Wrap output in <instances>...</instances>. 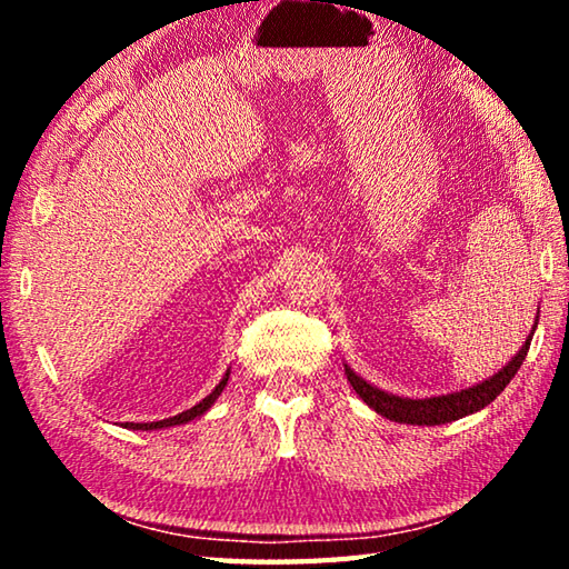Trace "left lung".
<instances>
[{
	"mask_svg": "<svg viewBox=\"0 0 569 569\" xmlns=\"http://www.w3.org/2000/svg\"><path fill=\"white\" fill-rule=\"evenodd\" d=\"M535 329H537V321H535ZM535 329H532V333L527 336L522 349L517 351L515 359L509 361L502 371H497L495 377H489L487 381L477 383V387L461 389L457 393H447V397H431V399L393 397V393H387V391H381L377 387H371V383H366L361 377H356L349 366L343 363L346 379L351 381L353 391L359 393V397L366 403H369L373 411L381 413V417L391 419V421L419 423V427H423V423H427V427H435V423L457 421L461 417H467V413H475L479 409H485L489 401H495L499 393L505 391V387L515 379L517 369L525 361V356L529 351V341H532V336H535Z\"/></svg>",
	"mask_w": 569,
	"mask_h": 569,
	"instance_id": "obj_1",
	"label": "left lung"
}]
</instances>
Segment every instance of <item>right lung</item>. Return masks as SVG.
Segmentation results:
<instances>
[{
    "instance_id": "right-lung-1",
    "label": "right lung",
    "mask_w": 569,
    "mask_h": 569,
    "mask_svg": "<svg viewBox=\"0 0 569 569\" xmlns=\"http://www.w3.org/2000/svg\"><path fill=\"white\" fill-rule=\"evenodd\" d=\"M228 377H230V371L226 373L223 379H220L218 387H216L213 391H210L203 401L196 403V407L188 409V411L178 413V417H170V419H162V421H150V423H132V421H124V429H142V431H150V429H162V427H176V423H186V421H190V419L200 417V413H206L210 407H213V401L220 397V391L226 389Z\"/></svg>"
}]
</instances>
